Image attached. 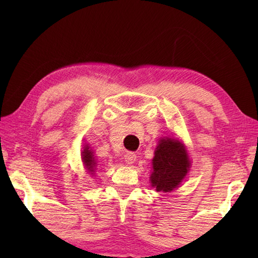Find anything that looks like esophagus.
<instances>
[{
  "mask_svg": "<svg viewBox=\"0 0 258 258\" xmlns=\"http://www.w3.org/2000/svg\"><path fill=\"white\" fill-rule=\"evenodd\" d=\"M136 161V154H134V153L132 152H128L126 153L125 155V162L127 165H132V164Z\"/></svg>",
  "mask_w": 258,
  "mask_h": 258,
  "instance_id": "esophagus-1",
  "label": "esophagus"
}]
</instances>
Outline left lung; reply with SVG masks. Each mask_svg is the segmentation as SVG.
Instances as JSON below:
<instances>
[{
	"label": "left lung",
	"instance_id": "1",
	"mask_svg": "<svg viewBox=\"0 0 258 258\" xmlns=\"http://www.w3.org/2000/svg\"><path fill=\"white\" fill-rule=\"evenodd\" d=\"M151 185L157 191L174 190L189 171L190 161L184 144L176 139L162 138L153 157Z\"/></svg>",
	"mask_w": 258,
	"mask_h": 258
}]
</instances>
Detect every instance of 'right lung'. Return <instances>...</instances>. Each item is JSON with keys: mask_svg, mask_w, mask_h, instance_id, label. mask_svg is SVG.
Instances as JSON below:
<instances>
[{"mask_svg": "<svg viewBox=\"0 0 258 258\" xmlns=\"http://www.w3.org/2000/svg\"><path fill=\"white\" fill-rule=\"evenodd\" d=\"M82 161H83L87 172L92 175L94 174L95 167H96V161L94 157V153H93V151L90 149L89 144H86L84 146V150L82 151Z\"/></svg>", "mask_w": 258, "mask_h": 258, "instance_id": "1", "label": "right lung"}]
</instances>
